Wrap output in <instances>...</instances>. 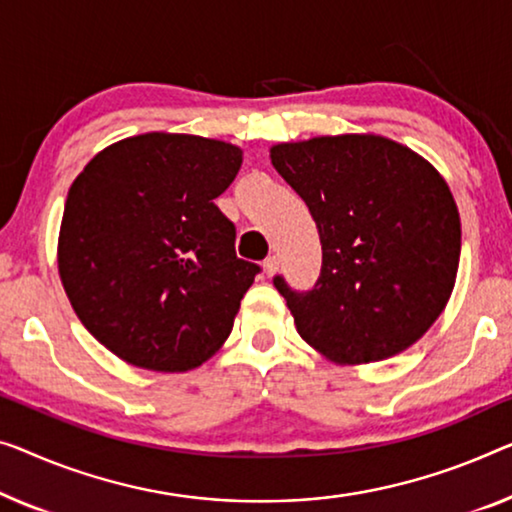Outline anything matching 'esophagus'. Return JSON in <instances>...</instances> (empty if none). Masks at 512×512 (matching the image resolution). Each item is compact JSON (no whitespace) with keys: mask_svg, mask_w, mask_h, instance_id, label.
I'll return each mask as SVG.
<instances>
[{"mask_svg":"<svg viewBox=\"0 0 512 512\" xmlns=\"http://www.w3.org/2000/svg\"><path fill=\"white\" fill-rule=\"evenodd\" d=\"M264 273H266V276H276V273H278V266H280V262H278V257L276 255H271V257H266L264 259Z\"/></svg>","mask_w":512,"mask_h":512,"instance_id":"34e87169","label":"esophagus"}]
</instances>
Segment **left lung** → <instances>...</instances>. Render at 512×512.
Segmentation results:
<instances>
[{
    "label": "left lung",
    "mask_w": 512,
    "mask_h": 512,
    "mask_svg": "<svg viewBox=\"0 0 512 512\" xmlns=\"http://www.w3.org/2000/svg\"><path fill=\"white\" fill-rule=\"evenodd\" d=\"M271 163L322 241L315 289L273 280L301 338L340 365L384 361L421 340L451 299L462 246L437 167L375 133L273 144Z\"/></svg>",
    "instance_id": "1"
}]
</instances>
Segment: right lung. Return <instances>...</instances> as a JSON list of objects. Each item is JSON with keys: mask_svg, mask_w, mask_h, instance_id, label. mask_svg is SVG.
Here are the masks:
<instances>
[{"mask_svg": "<svg viewBox=\"0 0 512 512\" xmlns=\"http://www.w3.org/2000/svg\"><path fill=\"white\" fill-rule=\"evenodd\" d=\"M236 144L142 133L105 147L71 190L57 266L75 315L121 361L188 372L230 338L259 266L234 253L213 200L241 170Z\"/></svg>", "mask_w": 512, "mask_h": 512, "instance_id": "add662e5", "label": "right lung"}]
</instances>
